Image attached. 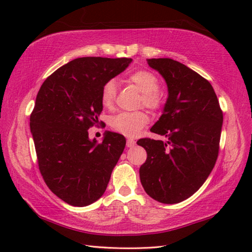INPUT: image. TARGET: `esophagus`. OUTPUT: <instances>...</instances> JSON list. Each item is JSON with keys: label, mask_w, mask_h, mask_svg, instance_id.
<instances>
[{"label": "esophagus", "mask_w": 252, "mask_h": 252, "mask_svg": "<svg viewBox=\"0 0 252 252\" xmlns=\"http://www.w3.org/2000/svg\"><path fill=\"white\" fill-rule=\"evenodd\" d=\"M136 145V142L134 140H132V138H127L126 140V146L127 147H134Z\"/></svg>", "instance_id": "34e87169"}]
</instances>
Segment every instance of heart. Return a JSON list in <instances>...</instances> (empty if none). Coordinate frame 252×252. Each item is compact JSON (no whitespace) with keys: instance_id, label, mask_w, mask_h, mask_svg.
I'll return each instance as SVG.
<instances>
[{"instance_id":"b5f03b06","label":"heart","mask_w":252,"mask_h":252,"mask_svg":"<svg viewBox=\"0 0 252 252\" xmlns=\"http://www.w3.org/2000/svg\"><path fill=\"white\" fill-rule=\"evenodd\" d=\"M129 81L137 88L142 93V103L151 109H157L161 105V95L159 94V81L154 73L146 70H137L129 76ZM116 81H107L100 93V100L107 108H110L116 99ZM148 116L143 111L126 112L123 111L114 116L110 119L111 129L117 133L135 137L140 134L142 129L148 123Z\"/></svg>"}]
</instances>
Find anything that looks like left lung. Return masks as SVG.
I'll return each mask as SVG.
<instances>
[{
  "label": "left lung",
  "instance_id": "obj_1",
  "mask_svg": "<svg viewBox=\"0 0 252 252\" xmlns=\"http://www.w3.org/2000/svg\"><path fill=\"white\" fill-rule=\"evenodd\" d=\"M147 63L168 87L162 115L151 129L167 141H137L147 153L140 179L148 196L172 205L190 197L211 173L223 114L212 85L200 74L171 58H152Z\"/></svg>",
  "mask_w": 252,
  "mask_h": 252
}]
</instances>
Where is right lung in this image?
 I'll list each match as a JSON object with an SVG mask.
<instances>
[{
  "label": "right lung",
  "instance_id": "obj_1",
  "mask_svg": "<svg viewBox=\"0 0 252 252\" xmlns=\"http://www.w3.org/2000/svg\"><path fill=\"white\" fill-rule=\"evenodd\" d=\"M131 63V58H76L53 72L36 95L30 130L40 172L69 205L85 207L103 196L126 147L121 134L107 131L98 143L90 140L88 130L103 110L104 84Z\"/></svg>",
  "mask_w": 252,
  "mask_h": 252
}]
</instances>
